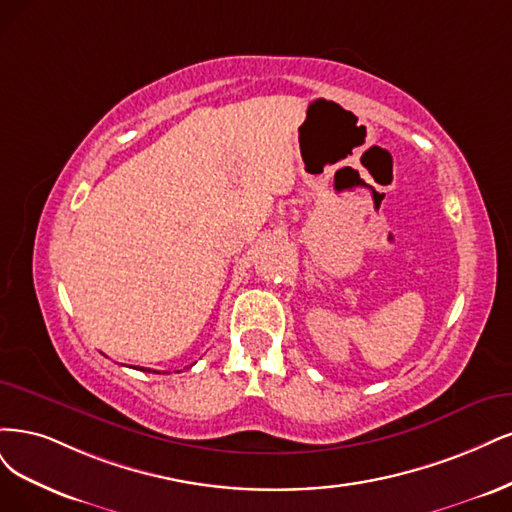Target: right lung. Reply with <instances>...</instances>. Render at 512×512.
I'll return each mask as SVG.
<instances>
[{"label":"right lung","mask_w":512,"mask_h":512,"mask_svg":"<svg viewBox=\"0 0 512 512\" xmlns=\"http://www.w3.org/2000/svg\"><path fill=\"white\" fill-rule=\"evenodd\" d=\"M140 370H142V372H155V370H146V368H140Z\"/></svg>","instance_id":"add662e5"}]
</instances>
